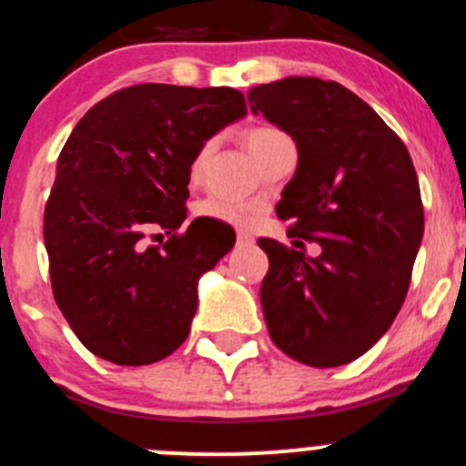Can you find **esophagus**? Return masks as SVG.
I'll return each instance as SVG.
<instances>
[{"instance_id": "34e87169", "label": "esophagus", "mask_w": 466, "mask_h": 466, "mask_svg": "<svg viewBox=\"0 0 466 466\" xmlns=\"http://www.w3.org/2000/svg\"><path fill=\"white\" fill-rule=\"evenodd\" d=\"M238 244H239V247H248V244H253L251 233H247V231H238Z\"/></svg>"}]
</instances>
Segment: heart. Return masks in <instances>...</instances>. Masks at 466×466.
<instances>
[{"label":"heart","instance_id":"heart-1","mask_svg":"<svg viewBox=\"0 0 466 466\" xmlns=\"http://www.w3.org/2000/svg\"><path fill=\"white\" fill-rule=\"evenodd\" d=\"M279 137H283V133L276 131V128L258 127V128H251V131H247L244 140H247V147H248V151H251V156L256 158V156L260 154V151L265 149L267 145H269V142L279 140ZM208 154H210V145H206L204 149L197 154V158L192 160V167H190V177L192 178L199 177L201 167H204ZM197 213H199L201 218L218 219V222L233 224V227H242V224L248 222V213H251V206L239 204V201H228V199H219V197H213V199L201 201V204L197 206Z\"/></svg>","mask_w":466,"mask_h":466}]
</instances>
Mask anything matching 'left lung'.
<instances>
[{"instance_id": "1", "label": "left lung", "mask_w": 466, "mask_h": 466, "mask_svg": "<svg viewBox=\"0 0 466 466\" xmlns=\"http://www.w3.org/2000/svg\"><path fill=\"white\" fill-rule=\"evenodd\" d=\"M247 96L299 151L276 215L321 247L310 258L258 239L269 258L260 285L267 330L303 365H347L383 338L408 294L423 238L412 158L380 115L335 81L285 76Z\"/></svg>"}]
</instances>
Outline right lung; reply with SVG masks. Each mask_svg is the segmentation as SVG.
Returning a JSON list of instances; mask_svg holds the SVG:
<instances>
[{"mask_svg": "<svg viewBox=\"0 0 466 466\" xmlns=\"http://www.w3.org/2000/svg\"><path fill=\"white\" fill-rule=\"evenodd\" d=\"M247 115L233 87L140 83L92 106L67 137L45 206L54 299L83 347L115 365H151L186 342L199 280L235 233L195 219L190 167ZM149 228L173 238L145 248Z\"/></svg>", "mask_w": 466, "mask_h": 466, "instance_id": "add662e5", "label": "right lung"}]
</instances>
